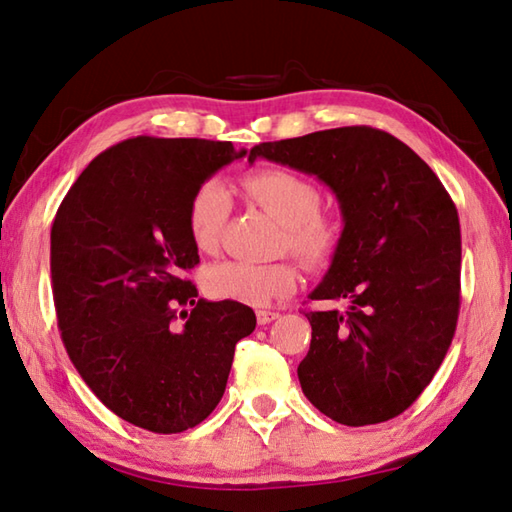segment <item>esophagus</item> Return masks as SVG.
Returning a JSON list of instances; mask_svg holds the SVG:
<instances>
[{
	"instance_id": "34e87169",
	"label": "esophagus",
	"mask_w": 512,
	"mask_h": 512,
	"mask_svg": "<svg viewBox=\"0 0 512 512\" xmlns=\"http://www.w3.org/2000/svg\"><path fill=\"white\" fill-rule=\"evenodd\" d=\"M280 314L278 311H267V309H258L256 311V320H258V325H269L271 320H276Z\"/></svg>"
}]
</instances>
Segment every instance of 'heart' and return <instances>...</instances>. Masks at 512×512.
Instances as JSON below:
<instances>
[{
    "label": "heart",
    "instance_id": "obj_1",
    "mask_svg": "<svg viewBox=\"0 0 512 512\" xmlns=\"http://www.w3.org/2000/svg\"><path fill=\"white\" fill-rule=\"evenodd\" d=\"M245 196L283 225L280 245L298 256L307 267H322L336 254L342 241V218L322 207L320 187L287 168H258L241 179ZM232 214V196L218 179H207L187 203V232L198 252L214 254L223 241ZM294 263H245L227 260L214 265L205 276V287L214 298L236 300L263 307L271 300L289 296L296 289Z\"/></svg>",
    "mask_w": 512,
    "mask_h": 512
}]
</instances>
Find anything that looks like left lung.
<instances>
[{"instance_id":"1","label":"left lung","mask_w":512,"mask_h":512,"mask_svg":"<svg viewBox=\"0 0 512 512\" xmlns=\"http://www.w3.org/2000/svg\"><path fill=\"white\" fill-rule=\"evenodd\" d=\"M267 159L314 174L336 194L342 241L305 311L311 344L302 393L347 426L387 422L429 387L460 316L462 238L453 198L393 134L347 125L258 143Z\"/></svg>"}]
</instances>
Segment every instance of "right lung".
I'll list each match as a JSON object with an SVG mask.
<instances>
[{
	"label": "right lung",
	"instance_id": "obj_1",
	"mask_svg": "<svg viewBox=\"0 0 512 512\" xmlns=\"http://www.w3.org/2000/svg\"><path fill=\"white\" fill-rule=\"evenodd\" d=\"M243 156L232 141L125 139L92 159L52 221V298L68 358L139 429L201 424L223 398L236 342L256 327L243 302H207L185 278L198 265L190 196Z\"/></svg>",
	"mask_w": 512,
	"mask_h": 512
}]
</instances>
